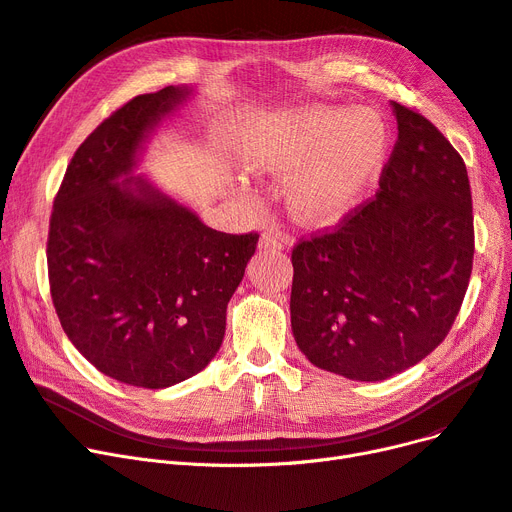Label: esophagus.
Returning a JSON list of instances; mask_svg holds the SVG:
<instances>
[{"mask_svg": "<svg viewBox=\"0 0 512 512\" xmlns=\"http://www.w3.org/2000/svg\"><path fill=\"white\" fill-rule=\"evenodd\" d=\"M287 246H289V236H285L278 230L263 232L259 238V249L263 251H280V249H287Z\"/></svg>", "mask_w": 512, "mask_h": 512, "instance_id": "1", "label": "esophagus"}]
</instances>
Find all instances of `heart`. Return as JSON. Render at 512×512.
Here are the masks:
<instances>
[{
  "label": "heart",
  "mask_w": 512,
  "mask_h": 512,
  "mask_svg": "<svg viewBox=\"0 0 512 512\" xmlns=\"http://www.w3.org/2000/svg\"><path fill=\"white\" fill-rule=\"evenodd\" d=\"M388 126L373 109L299 107L257 128L244 147L253 173L287 179V204L297 221L342 219L380 173Z\"/></svg>",
  "instance_id": "obj_1"
}]
</instances>
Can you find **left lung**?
Listing matches in <instances>:
<instances>
[{
    "instance_id": "8db88e82",
    "label": "left lung",
    "mask_w": 512,
    "mask_h": 512,
    "mask_svg": "<svg viewBox=\"0 0 512 512\" xmlns=\"http://www.w3.org/2000/svg\"><path fill=\"white\" fill-rule=\"evenodd\" d=\"M390 105L399 139L375 200L291 257L299 350L356 382H382L443 342L475 255L464 160L420 113Z\"/></svg>"
}]
</instances>
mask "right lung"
Here are the masks:
<instances>
[{"label":"right lung","mask_w":512,"mask_h":512,"mask_svg":"<svg viewBox=\"0 0 512 512\" xmlns=\"http://www.w3.org/2000/svg\"><path fill=\"white\" fill-rule=\"evenodd\" d=\"M166 86L78 147L48 234L50 293L71 344L111 380L160 390L213 361L257 234H223L139 173L156 128L194 97Z\"/></svg>","instance_id":"right-lung-1"}]
</instances>
